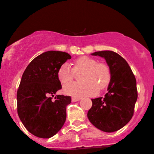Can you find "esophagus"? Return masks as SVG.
<instances>
[{"instance_id":"34e87169","label":"esophagus","mask_w":154,"mask_h":154,"mask_svg":"<svg viewBox=\"0 0 154 154\" xmlns=\"http://www.w3.org/2000/svg\"><path fill=\"white\" fill-rule=\"evenodd\" d=\"M80 100V98H74V97H73L72 98H71V101L72 102H76V101H78Z\"/></svg>"}]
</instances>
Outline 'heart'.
<instances>
[{"mask_svg":"<svg viewBox=\"0 0 154 154\" xmlns=\"http://www.w3.org/2000/svg\"><path fill=\"white\" fill-rule=\"evenodd\" d=\"M83 71L81 75L82 83H67L64 86V93L74 98L94 95L98 89H103L110 80V68L103 62L89 56H81L74 62V69L67 63L63 64L58 70V78L62 83L73 80L75 72Z\"/></svg>","mask_w":154,"mask_h":154,"instance_id":"b5f03b06","label":"heart"}]
</instances>
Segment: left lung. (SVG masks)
<instances>
[{
  "label": "left lung",
  "mask_w": 154,
  "mask_h": 154,
  "mask_svg": "<svg viewBox=\"0 0 154 154\" xmlns=\"http://www.w3.org/2000/svg\"><path fill=\"white\" fill-rule=\"evenodd\" d=\"M92 55L105 59L110 68V80L104 98L92 99L88 119L103 132H116L126 126L133 116L138 98L136 80L127 62L118 53L104 50Z\"/></svg>",
  "instance_id": "left-lung-1"
}]
</instances>
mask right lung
Segmentation results:
<instances>
[{"instance_id":"1","label":"right lung","mask_w":154,"mask_h":154,"mask_svg":"<svg viewBox=\"0 0 154 154\" xmlns=\"http://www.w3.org/2000/svg\"><path fill=\"white\" fill-rule=\"evenodd\" d=\"M71 56L61 51L45 52L33 59L22 74L17 91L19 119L32 135L49 138L56 135L66 120L70 96L56 95L62 89L58 70Z\"/></svg>"}]
</instances>
